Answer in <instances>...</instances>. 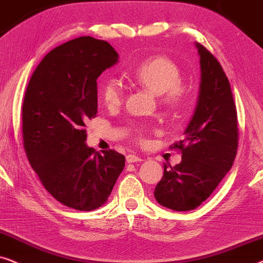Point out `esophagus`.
Wrapping results in <instances>:
<instances>
[{"mask_svg": "<svg viewBox=\"0 0 263 263\" xmlns=\"http://www.w3.org/2000/svg\"><path fill=\"white\" fill-rule=\"evenodd\" d=\"M126 161H127L128 163L139 162V161H142V157L137 156V155H134V154H128V155L126 156Z\"/></svg>", "mask_w": 263, "mask_h": 263, "instance_id": "1", "label": "esophagus"}]
</instances>
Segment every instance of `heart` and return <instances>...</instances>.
<instances>
[{"mask_svg":"<svg viewBox=\"0 0 263 263\" xmlns=\"http://www.w3.org/2000/svg\"><path fill=\"white\" fill-rule=\"evenodd\" d=\"M128 74L139 85L161 95V103L171 109L180 107L186 99L187 89L181 80V69L167 56L148 59ZM100 95L107 107H118L124 101V86L114 77H107L101 84Z\"/></svg>","mask_w":263,"mask_h":263,"instance_id":"heart-1","label":"heart"}]
</instances>
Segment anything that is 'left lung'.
<instances>
[{"instance_id":"1","label":"left lung","mask_w":263,"mask_h":263,"mask_svg":"<svg viewBox=\"0 0 263 263\" xmlns=\"http://www.w3.org/2000/svg\"><path fill=\"white\" fill-rule=\"evenodd\" d=\"M201 60L198 103L184 138L171 146L181 153V162L164 164L156 185V201L177 212L197 208L213 194L232 167L239 128L229 79L215 56L196 44Z\"/></svg>"}]
</instances>
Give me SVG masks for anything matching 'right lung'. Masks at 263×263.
Masks as SVG:
<instances>
[{"label": "right lung", "instance_id": "add662e5", "mask_svg": "<svg viewBox=\"0 0 263 263\" xmlns=\"http://www.w3.org/2000/svg\"><path fill=\"white\" fill-rule=\"evenodd\" d=\"M106 41L83 36L59 45L34 69L23 103L27 160L49 194L90 212L106 203L125 167L115 150L86 146L85 122L97 114V78L118 62Z\"/></svg>", "mask_w": 263, "mask_h": 263}]
</instances>
